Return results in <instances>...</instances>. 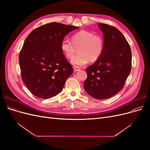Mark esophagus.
<instances>
[{"label": "esophagus", "mask_w": 150, "mask_h": 150, "mask_svg": "<svg viewBox=\"0 0 150 150\" xmlns=\"http://www.w3.org/2000/svg\"><path fill=\"white\" fill-rule=\"evenodd\" d=\"M80 70V68L79 67H77V66H75L74 67V72H77V71H79Z\"/></svg>", "instance_id": "34e87169"}]
</instances>
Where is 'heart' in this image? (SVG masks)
<instances>
[{
  "label": "heart",
  "mask_w": 150,
  "mask_h": 150,
  "mask_svg": "<svg viewBox=\"0 0 150 150\" xmlns=\"http://www.w3.org/2000/svg\"><path fill=\"white\" fill-rule=\"evenodd\" d=\"M72 42L63 39L60 48L67 59L73 56L76 48L78 47V54L71 59V63L76 66H82L90 61L95 62L101 57L104 51V41L101 36L94 35L91 32L81 30L72 34Z\"/></svg>",
  "instance_id": "1"
}]
</instances>
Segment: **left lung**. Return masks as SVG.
<instances>
[{"instance_id":"8db88e82","label":"left lung","mask_w":150,"mask_h":150,"mask_svg":"<svg viewBox=\"0 0 150 150\" xmlns=\"http://www.w3.org/2000/svg\"><path fill=\"white\" fill-rule=\"evenodd\" d=\"M103 33L104 51L101 57L86 68L84 89L98 99L112 97L123 88L131 69V51L125 36L117 28L98 24Z\"/></svg>"}]
</instances>
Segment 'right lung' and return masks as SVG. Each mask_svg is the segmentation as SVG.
<instances>
[{"label": "right lung", "instance_id": "obj_1", "mask_svg": "<svg viewBox=\"0 0 150 150\" xmlns=\"http://www.w3.org/2000/svg\"><path fill=\"white\" fill-rule=\"evenodd\" d=\"M78 27L51 22L35 29L19 54L22 81L34 96L49 99L59 93L73 68L63 54L61 42Z\"/></svg>", "mask_w": 150, "mask_h": 150}]
</instances>
